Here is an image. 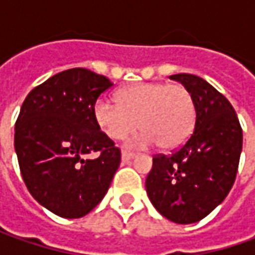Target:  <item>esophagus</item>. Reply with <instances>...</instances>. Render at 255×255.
I'll return each mask as SVG.
<instances>
[{"mask_svg":"<svg viewBox=\"0 0 255 255\" xmlns=\"http://www.w3.org/2000/svg\"><path fill=\"white\" fill-rule=\"evenodd\" d=\"M136 154L132 152H126V150H123L122 152V162H128V160H130V159H133Z\"/></svg>","mask_w":255,"mask_h":255,"instance_id":"esophagus-1","label":"esophagus"}]
</instances>
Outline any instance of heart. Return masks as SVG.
<instances>
[{"instance_id":"1","label":"heart","mask_w":255,"mask_h":255,"mask_svg":"<svg viewBox=\"0 0 255 255\" xmlns=\"http://www.w3.org/2000/svg\"><path fill=\"white\" fill-rule=\"evenodd\" d=\"M118 103L101 98L93 106V118L102 132L122 140L137 128L143 129L132 146L146 147L157 143L163 150L180 147L190 137L196 123L193 93L181 84L142 82L122 88Z\"/></svg>"}]
</instances>
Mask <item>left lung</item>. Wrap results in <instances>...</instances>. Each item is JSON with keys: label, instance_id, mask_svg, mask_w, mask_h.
I'll return each mask as SVG.
<instances>
[{"label": "left lung", "instance_id": "1", "mask_svg": "<svg viewBox=\"0 0 255 255\" xmlns=\"http://www.w3.org/2000/svg\"><path fill=\"white\" fill-rule=\"evenodd\" d=\"M193 93L194 132L171 154H156L146 179L154 209L177 224L209 216L231 190L243 149V129L224 95L200 76L171 75Z\"/></svg>", "mask_w": 255, "mask_h": 255}]
</instances>
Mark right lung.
<instances>
[{
    "mask_svg": "<svg viewBox=\"0 0 255 255\" xmlns=\"http://www.w3.org/2000/svg\"><path fill=\"white\" fill-rule=\"evenodd\" d=\"M112 85L103 75L74 68L34 88L21 106L14 137L19 170L35 200L59 217L92 211L121 164V149L93 118L98 98Z\"/></svg>",
    "mask_w": 255,
    "mask_h": 255,
    "instance_id": "add662e5",
    "label": "right lung"
}]
</instances>
